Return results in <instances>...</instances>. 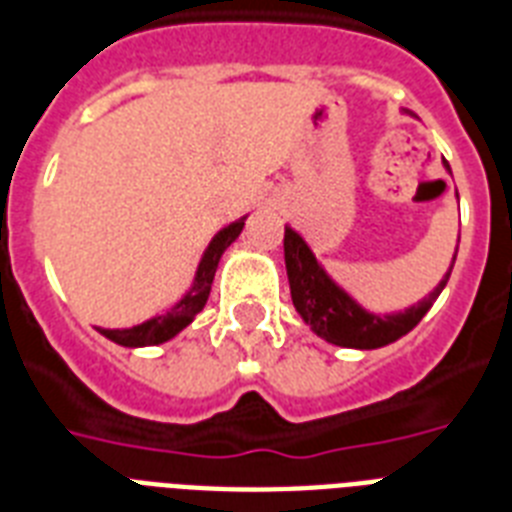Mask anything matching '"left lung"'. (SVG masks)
Masks as SVG:
<instances>
[{
  "instance_id": "1",
  "label": "left lung",
  "mask_w": 512,
  "mask_h": 512,
  "mask_svg": "<svg viewBox=\"0 0 512 512\" xmlns=\"http://www.w3.org/2000/svg\"><path fill=\"white\" fill-rule=\"evenodd\" d=\"M404 114L414 116L412 111H404ZM444 170L452 175L446 162ZM454 260H457V247H454L452 263L446 268L444 279L414 305L390 313L369 311L350 295L348 289L340 287L329 276L319 257L313 255L311 244L292 225L284 228V263H287L289 292H292L295 311L311 327L313 335H319L321 340L332 342V345H340V348L374 350L409 335L420 324L422 316L433 308L436 297L444 292L446 281L452 276Z\"/></svg>"
}]
</instances>
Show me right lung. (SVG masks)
<instances>
[{
	"label": "right lung",
	"instance_id": "right-lung-1",
	"mask_svg": "<svg viewBox=\"0 0 512 512\" xmlns=\"http://www.w3.org/2000/svg\"><path fill=\"white\" fill-rule=\"evenodd\" d=\"M244 223H247V215L233 220L225 228L212 236V241L204 249L199 265H196V273H193L191 287L185 289V295L177 300L175 305H170L164 313H156L148 321L138 324V327H127V329H100L98 332L103 337H108L116 345H124V348H148V345H162V342L172 340L183 332L188 324H191L207 305L209 289H212V279H215L217 263L233 241L239 239V233L244 231Z\"/></svg>",
	"mask_w": 512,
	"mask_h": 512
}]
</instances>
